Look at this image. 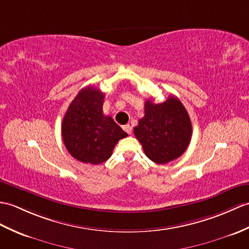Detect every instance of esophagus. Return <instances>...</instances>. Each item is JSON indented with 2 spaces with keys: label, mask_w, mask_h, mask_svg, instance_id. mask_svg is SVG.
<instances>
[{
  "label": "esophagus",
  "mask_w": 249,
  "mask_h": 249,
  "mask_svg": "<svg viewBox=\"0 0 249 249\" xmlns=\"http://www.w3.org/2000/svg\"><path fill=\"white\" fill-rule=\"evenodd\" d=\"M123 129L127 132V134L130 135V134H131V131H132V127H131L129 124H126V125H124V126H123Z\"/></svg>",
  "instance_id": "1"
}]
</instances>
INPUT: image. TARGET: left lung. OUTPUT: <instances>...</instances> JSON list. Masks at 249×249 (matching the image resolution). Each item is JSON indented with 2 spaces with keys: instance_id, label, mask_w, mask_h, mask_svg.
Instances as JSON below:
<instances>
[{
  "instance_id": "8db88e82",
  "label": "left lung",
  "mask_w": 249,
  "mask_h": 249,
  "mask_svg": "<svg viewBox=\"0 0 249 249\" xmlns=\"http://www.w3.org/2000/svg\"><path fill=\"white\" fill-rule=\"evenodd\" d=\"M134 134L148 159L164 164L186 152L192 136V124L182 103L170 95L163 103L145 102L144 117L139 120Z\"/></svg>"
}]
</instances>
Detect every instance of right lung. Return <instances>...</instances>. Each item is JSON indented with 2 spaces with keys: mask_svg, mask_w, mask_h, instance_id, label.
I'll use <instances>...</instances> for the list:
<instances>
[{
  "mask_svg": "<svg viewBox=\"0 0 249 249\" xmlns=\"http://www.w3.org/2000/svg\"><path fill=\"white\" fill-rule=\"evenodd\" d=\"M105 94L94 87L78 92L61 125L62 140L72 157L84 163L100 164L111 157L115 144L128 135L103 113Z\"/></svg>",
  "mask_w": 249,
  "mask_h": 249,
  "instance_id": "add662e5",
  "label": "right lung"
}]
</instances>
